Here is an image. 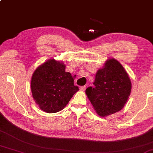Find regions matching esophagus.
Wrapping results in <instances>:
<instances>
[{"label": "esophagus", "mask_w": 153, "mask_h": 153, "mask_svg": "<svg viewBox=\"0 0 153 153\" xmlns=\"http://www.w3.org/2000/svg\"><path fill=\"white\" fill-rule=\"evenodd\" d=\"M86 89V86L85 85H83V86H81V87L79 88V90H82V91H84Z\"/></svg>", "instance_id": "34e87169"}]
</instances>
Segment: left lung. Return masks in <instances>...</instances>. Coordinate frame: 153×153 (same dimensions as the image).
I'll return each instance as SVG.
<instances>
[{
	"label": "left lung",
	"mask_w": 153,
	"mask_h": 153,
	"mask_svg": "<svg viewBox=\"0 0 153 153\" xmlns=\"http://www.w3.org/2000/svg\"><path fill=\"white\" fill-rule=\"evenodd\" d=\"M94 85L86 89L85 94L96 113L102 117L123 109L132 88L128 74L113 58L97 71Z\"/></svg>",
	"instance_id": "8db88e82"
}]
</instances>
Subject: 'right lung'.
I'll return each mask as SVG.
<instances>
[{"label":"right lung","mask_w":153,"mask_h":153,"mask_svg":"<svg viewBox=\"0 0 153 153\" xmlns=\"http://www.w3.org/2000/svg\"><path fill=\"white\" fill-rule=\"evenodd\" d=\"M33 98L41 110L48 113L62 110L79 90L73 76L65 72L63 63L50 59L35 69L30 82Z\"/></svg>","instance_id":"obj_1"}]
</instances>
